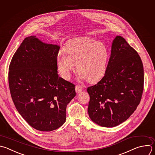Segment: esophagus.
<instances>
[{
	"instance_id": "34e87169",
	"label": "esophagus",
	"mask_w": 155,
	"mask_h": 155,
	"mask_svg": "<svg viewBox=\"0 0 155 155\" xmlns=\"http://www.w3.org/2000/svg\"><path fill=\"white\" fill-rule=\"evenodd\" d=\"M83 90V86L81 85H77L75 87V91L77 93L80 92Z\"/></svg>"
}]
</instances>
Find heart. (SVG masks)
<instances>
[{
	"instance_id": "heart-1",
	"label": "heart",
	"mask_w": 155,
	"mask_h": 155,
	"mask_svg": "<svg viewBox=\"0 0 155 155\" xmlns=\"http://www.w3.org/2000/svg\"><path fill=\"white\" fill-rule=\"evenodd\" d=\"M109 58L107 46L89 37L78 38L68 41L64 52L60 51L57 58L61 76L69 80L75 64L80 78L90 82L98 80L105 73Z\"/></svg>"
}]
</instances>
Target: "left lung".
<instances>
[{"label": "left lung", "instance_id": "8db88e82", "mask_svg": "<svg viewBox=\"0 0 155 155\" xmlns=\"http://www.w3.org/2000/svg\"><path fill=\"white\" fill-rule=\"evenodd\" d=\"M143 68L137 51L117 36L105 74L87 91L88 114L100 126L114 127L127 120L136 110L143 90Z\"/></svg>", "mask_w": 155, "mask_h": 155}]
</instances>
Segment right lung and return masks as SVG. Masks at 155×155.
<instances>
[{
    "instance_id": "add662e5",
    "label": "right lung",
    "mask_w": 155,
    "mask_h": 155,
    "mask_svg": "<svg viewBox=\"0 0 155 155\" xmlns=\"http://www.w3.org/2000/svg\"><path fill=\"white\" fill-rule=\"evenodd\" d=\"M57 45L26 38L9 66L12 98L21 116L33 128L51 131L66 119L68 104L76 95L75 85L58 77Z\"/></svg>"
}]
</instances>
